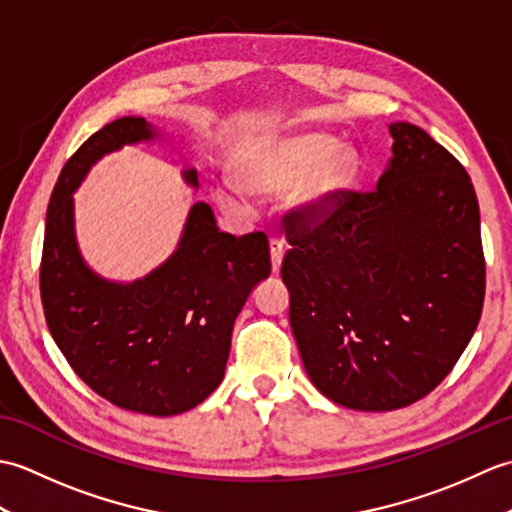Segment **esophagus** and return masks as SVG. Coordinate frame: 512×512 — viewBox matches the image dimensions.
Instances as JSON below:
<instances>
[{"label":"esophagus","instance_id":"1","mask_svg":"<svg viewBox=\"0 0 512 512\" xmlns=\"http://www.w3.org/2000/svg\"><path fill=\"white\" fill-rule=\"evenodd\" d=\"M284 242L281 239H270V262H273V273H279L281 268V259H284Z\"/></svg>","mask_w":512,"mask_h":512}]
</instances>
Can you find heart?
<instances>
[{
	"label": "heart",
	"mask_w": 512,
	"mask_h": 512,
	"mask_svg": "<svg viewBox=\"0 0 512 512\" xmlns=\"http://www.w3.org/2000/svg\"><path fill=\"white\" fill-rule=\"evenodd\" d=\"M358 158L336 138L319 132L264 140L235 162V180L213 187V200L233 217L253 211L250 195H279L292 187V209L303 220H321L354 187Z\"/></svg>",
	"instance_id": "b5f03b06"
}]
</instances>
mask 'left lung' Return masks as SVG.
<instances>
[{
    "label": "left lung",
    "mask_w": 512,
    "mask_h": 512,
    "mask_svg": "<svg viewBox=\"0 0 512 512\" xmlns=\"http://www.w3.org/2000/svg\"><path fill=\"white\" fill-rule=\"evenodd\" d=\"M389 134L376 189L286 228L281 264L303 367L323 396L358 411L431 394L469 345L486 290L469 173L416 125Z\"/></svg>",
    "instance_id": "left-lung-1"
}]
</instances>
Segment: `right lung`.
I'll return each mask as SVG.
<instances>
[{"mask_svg": "<svg viewBox=\"0 0 512 512\" xmlns=\"http://www.w3.org/2000/svg\"><path fill=\"white\" fill-rule=\"evenodd\" d=\"M156 136L145 118L125 116L76 149L54 184L41 255V301L65 361L112 405L176 416L222 383L233 323L255 284L270 275L264 233L233 237L195 202L178 248L132 284L107 281L83 262L74 235V200L96 160ZM184 180L198 187L195 169Z\"/></svg>", "mask_w": 512, "mask_h": 512, "instance_id": "obj_1", "label": "right lung"}]
</instances>
